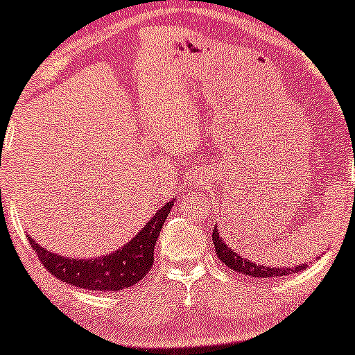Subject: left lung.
Listing matches in <instances>:
<instances>
[{
	"mask_svg": "<svg viewBox=\"0 0 355 355\" xmlns=\"http://www.w3.org/2000/svg\"><path fill=\"white\" fill-rule=\"evenodd\" d=\"M214 244H215V253H217L218 259L222 263H225V266L232 270V272L241 273V275L246 277H254V279H279V277L288 275V273H297L301 270L308 268V263L304 265H295V266H268V265H259V263L251 261V259L241 257L231 246L225 244V241L222 239L220 234H218L217 225L214 227Z\"/></svg>",
	"mask_w": 355,
	"mask_h": 355,
	"instance_id": "left-lung-1",
	"label": "left lung"
}]
</instances>
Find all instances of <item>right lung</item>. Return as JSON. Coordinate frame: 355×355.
<instances>
[{
	"label": "right lung",
	"instance_id": "right-lung-1",
	"mask_svg": "<svg viewBox=\"0 0 355 355\" xmlns=\"http://www.w3.org/2000/svg\"><path fill=\"white\" fill-rule=\"evenodd\" d=\"M174 200L159 208L155 215L145 224L126 246L101 258H71L42 248L37 241L28 237L42 265L61 282L89 291H123L140 282L153 265V248L162 224L171 214Z\"/></svg>",
	"mask_w": 355,
	"mask_h": 355
}]
</instances>
